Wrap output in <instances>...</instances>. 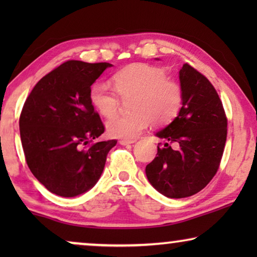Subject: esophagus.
Listing matches in <instances>:
<instances>
[{"instance_id": "34e87169", "label": "esophagus", "mask_w": 257, "mask_h": 257, "mask_svg": "<svg viewBox=\"0 0 257 257\" xmlns=\"http://www.w3.org/2000/svg\"><path fill=\"white\" fill-rule=\"evenodd\" d=\"M136 142V139H120L119 140V144L120 145H128V144H135Z\"/></svg>"}]
</instances>
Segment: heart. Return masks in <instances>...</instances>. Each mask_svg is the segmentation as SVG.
<instances>
[{
  "label": "heart",
  "instance_id": "b5f03b06",
  "mask_svg": "<svg viewBox=\"0 0 257 257\" xmlns=\"http://www.w3.org/2000/svg\"><path fill=\"white\" fill-rule=\"evenodd\" d=\"M113 89L121 99L133 98L126 115H115L107 121V131L115 138H137L150 121L164 125L177 117L182 105L180 84L167 79L166 73L153 66H128L112 78ZM93 107L104 117H112L118 110L119 100L105 83H94L90 89Z\"/></svg>",
  "mask_w": 257,
  "mask_h": 257
}]
</instances>
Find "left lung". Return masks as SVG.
<instances>
[{"label":"left lung","instance_id":"left-lung-1","mask_svg":"<svg viewBox=\"0 0 257 257\" xmlns=\"http://www.w3.org/2000/svg\"><path fill=\"white\" fill-rule=\"evenodd\" d=\"M182 106L174 120L156 133L165 139L146 166L150 184L171 199L194 195L216 174L227 139V118L219 94L191 65L179 71Z\"/></svg>","mask_w":257,"mask_h":257}]
</instances>
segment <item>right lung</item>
<instances>
[{"label": "right lung", "instance_id": "add662e5", "mask_svg": "<svg viewBox=\"0 0 257 257\" xmlns=\"http://www.w3.org/2000/svg\"><path fill=\"white\" fill-rule=\"evenodd\" d=\"M110 63L68 61L45 75L20 117L28 166L49 192L64 198L93 187L117 140L86 146L105 131L90 100L91 85Z\"/></svg>", "mask_w": 257, "mask_h": 257}]
</instances>
